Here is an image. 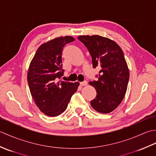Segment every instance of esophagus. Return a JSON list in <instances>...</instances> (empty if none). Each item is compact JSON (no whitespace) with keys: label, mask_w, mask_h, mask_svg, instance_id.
Here are the masks:
<instances>
[{"label":"esophagus","mask_w":156,"mask_h":156,"mask_svg":"<svg viewBox=\"0 0 156 156\" xmlns=\"http://www.w3.org/2000/svg\"><path fill=\"white\" fill-rule=\"evenodd\" d=\"M88 84L87 81H84L80 82V86H82V87H84V86H87Z\"/></svg>","instance_id":"obj_1"}]
</instances>
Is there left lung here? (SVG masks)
Segmentation results:
<instances>
[{
    "instance_id": "8db88e82",
    "label": "left lung",
    "mask_w": 156,
    "mask_h": 156,
    "mask_svg": "<svg viewBox=\"0 0 156 156\" xmlns=\"http://www.w3.org/2000/svg\"><path fill=\"white\" fill-rule=\"evenodd\" d=\"M78 39L87 47L92 66L101 69L97 81L89 82L97 91L90 101L92 107L101 113H109L121 104L127 91L129 70L123 52L117 43L98 35H80Z\"/></svg>"
}]
</instances>
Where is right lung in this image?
Wrapping results in <instances>:
<instances>
[{
  "instance_id": "add662e5",
  "label": "right lung",
  "mask_w": 156,
  "mask_h": 156,
  "mask_svg": "<svg viewBox=\"0 0 156 156\" xmlns=\"http://www.w3.org/2000/svg\"><path fill=\"white\" fill-rule=\"evenodd\" d=\"M72 36L51 39L41 44L29 64L27 82L31 94L40 111L55 117L65 111L78 82L59 80L63 72L62 54L66 44L74 41Z\"/></svg>"
}]
</instances>
